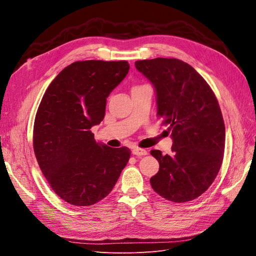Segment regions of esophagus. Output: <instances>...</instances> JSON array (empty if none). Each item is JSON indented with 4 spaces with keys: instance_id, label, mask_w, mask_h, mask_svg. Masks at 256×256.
I'll use <instances>...</instances> for the list:
<instances>
[{
    "instance_id": "obj_1",
    "label": "esophagus",
    "mask_w": 256,
    "mask_h": 256,
    "mask_svg": "<svg viewBox=\"0 0 256 256\" xmlns=\"http://www.w3.org/2000/svg\"><path fill=\"white\" fill-rule=\"evenodd\" d=\"M132 154H136V156H138V157H141V156H145V154H147V150H143V148H138V147H134Z\"/></svg>"
}]
</instances>
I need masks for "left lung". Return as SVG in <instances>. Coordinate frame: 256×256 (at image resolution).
<instances>
[{
    "label": "left lung",
    "instance_id": "1",
    "mask_svg": "<svg viewBox=\"0 0 256 256\" xmlns=\"http://www.w3.org/2000/svg\"><path fill=\"white\" fill-rule=\"evenodd\" d=\"M134 65L152 84L157 115L173 140L172 156L150 150L159 162L152 188L172 202H189L210 187L222 164L226 126L218 100L202 76L180 60L157 58Z\"/></svg>",
    "mask_w": 256,
    "mask_h": 256
}]
</instances>
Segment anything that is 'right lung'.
Wrapping results in <instances>:
<instances>
[{
    "instance_id": "1",
    "label": "right lung",
    "mask_w": 256,
    "mask_h": 256,
    "mask_svg": "<svg viewBox=\"0 0 256 256\" xmlns=\"http://www.w3.org/2000/svg\"><path fill=\"white\" fill-rule=\"evenodd\" d=\"M129 68L126 60L74 62L42 99L34 122L35 156L53 191L69 204L90 206L106 198L130 158L127 147L96 143L90 131L104 120L106 98Z\"/></svg>"
}]
</instances>
